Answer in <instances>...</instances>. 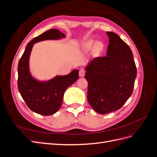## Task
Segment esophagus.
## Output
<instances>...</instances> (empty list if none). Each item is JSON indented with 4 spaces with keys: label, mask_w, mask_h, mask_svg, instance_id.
Here are the masks:
<instances>
[{
    "label": "esophagus",
    "mask_w": 157,
    "mask_h": 157,
    "mask_svg": "<svg viewBox=\"0 0 157 157\" xmlns=\"http://www.w3.org/2000/svg\"><path fill=\"white\" fill-rule=\"evenodd\" d=\"M85 74V71L83 69H81L79 71V76L80 77H83Z\"/></svg>",
    "instance_id": "obj_1"
}]
</instances>
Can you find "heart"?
Segmentation results:
<instances>
[{
	"mask_svg": "<svg viewBox=\"0 0 157 157\" xmlns=\"http://www.w3.org/2000/svg\"><path fill=\"white\" fill-rule=\"evenodd\" d=\"M95 46V49L97 52H100L103 48V44L101 42H96L94 40H90L82 46V49L84 51H90Z\"/></svg>",
	"mask_w": 157,
	"mask_h": 157,
	"instance_id": "1",
	"label": "heart"
}]
</instances>
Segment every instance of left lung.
I'll return each mask as SVG.
<instances>
[{"label":"left lung","mask_w":157,"mask_h":157,"mask_svg":"<svg viewBox=\"0 0 157 157\" xmlns=\"http://www.w3.org/2000/svg\"><path fill=\"white\" fill-rule=\"evenodd\" d=\"M106 56L90 61L85 67L87 99L95 111L104 114L121 109L133 92L137 70L132 52L121 37L107 32Z\"/></svg>","instance_id":"1"}]
</instances>
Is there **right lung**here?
<instances>
[{"label": "right lung", "mask_w": 157, "mask_h": 157, "mask_svg": "<svg viewBox=\"0 0 157 157\" xmlns=\"http://www.w3.org/2000/svg\"><path fill=\"white\" fill-rule=\"evenodd\" d=\"M66 36L56 29L46 31L27 44L18 63L17 86L22 98L31 110L42 115H53L61 106L67 89L78 78V70L67 75H57L46 81L33 77L29 69V58L34 44L46 40H59Z\"/></svg>", "instance_id": "right-lung-1"}]
</instances>
